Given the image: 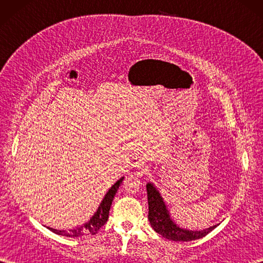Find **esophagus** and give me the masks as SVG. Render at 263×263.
<instances>
[{
    "mask_svg": "<svg viewBox=\"0 0 263 263\" xmlns=\"http://www.w3.org/2000/svg\"><path fill=\"white\" fill-rule=\"evenodd\" d=\"M136 173L138 176H147L150 174V170L146 164H140L137 167Z\"/></svg>",
    "mask_w": 263,
    "mask_h": 263,
    "instance_id": "obj_1",
    "label": "esophagus"
}]
</instances>
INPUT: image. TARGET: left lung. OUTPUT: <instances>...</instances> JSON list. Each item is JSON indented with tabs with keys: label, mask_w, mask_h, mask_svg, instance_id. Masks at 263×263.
<instances>
[{
	"label": "left lung",
	"mask_w": 263,
	"mask_h": 263,
	"mask_svg": "<svg viewBox=\"0 0 263 263\" xmlns=\"http://www.w3.org/2000/svg\"><path fill=\"white\" fill-rule=\"evenodd\" d=\"M147 194H148V205L149 215L148 219L150 225L154 228L156 233L163 237L176 242H189L194 239L202 238L205 235L214 231L217 226H212L203 231H186L178 227L174 221L171 219L168 211L166 209L163 198L160 197L159 192L156 190L154 184H147Z\"/></svg>",
	"instance_id": "left-lung-1"
}]
</instances>
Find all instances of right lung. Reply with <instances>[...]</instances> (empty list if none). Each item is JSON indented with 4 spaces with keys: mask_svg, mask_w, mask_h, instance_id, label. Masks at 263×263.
Returning a JSON list of instances; mask_svg holds the SVG:
<instances>
[{
    "mask_svg": "<svg viewBox=\"0 0 263 263\" xmlns=\"http://www.w3.org/2000/svg\"><path fill=\"white\" fill-rule=\"evenodd\" d=\"M123 178L124 177L120 178V180L109 189V191L106 193L102 203H100L97 212L92 216L90 220L86 222V224H83L80 227L73 228V230H70L68 232L54 230V228H51V227H47L48 230L52 231L55 234H58V235H63L66 237H80L83 235H95V234H97L98 231L106 224V221L108 219V214H109L111 202H113V199L115 197L117 190H119L120 185L122 184Z\"/></svg>",
    "mask_w": 263,
    "mask_h": 263,
    "instance_id": "add662e5",
    "label": "right lung"
}]
</instances>
